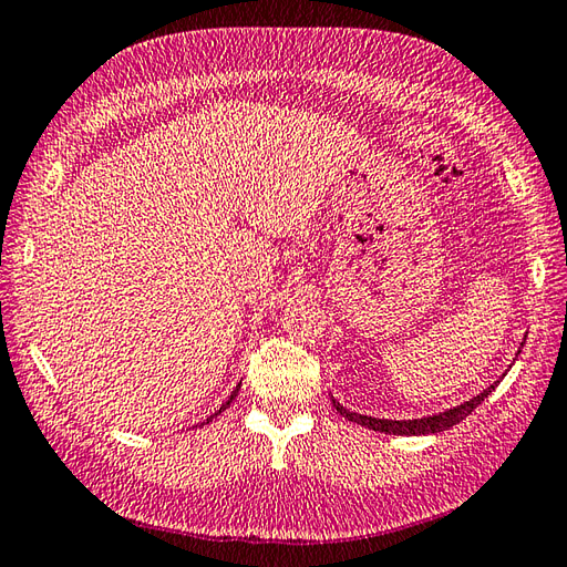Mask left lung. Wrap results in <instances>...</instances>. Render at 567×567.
Listing matches in <instances>:
<instances>
[{
  "mask_svg": "<svg viewBox=\"0 0 567 567\" xmlns=\"http://www.w3.org/2000/svg\"><path fill=\"white\" fill-rule=\"evenodd\" d=\"M526 340V338H524ZM499 384V381H493V384L485 389L483 393H478V396H473L471 401H464L462 405H454L450 408V411L444 413H437V415H430V417H415V420H384V417H372V415H360V413H352L348 411V408L340 405L336 399H333V405L336 411L348 417L350 423H358L362 427H370V430H377V432H386V434H434V432H444L454 427L456 423H462V420L466 415L473 413V408H478L485 399L491 396V393L495 391V386Z\"/></svg>",
  "mask_w": 567,
  "mask_h": 567,
  "instance_id": "left-lung-1",
  "label": "left lung"
}]
</instances>
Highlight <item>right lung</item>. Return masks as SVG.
<instances>
[{
	"instance_id": "1",
	"label": "right lung",
	"mask_w": 567,
	"mask_h": 567,
	"mask_svg": "<svg viewBox=\"0 0 567 567\" xmlns=\"http://www.w3.org/2000/svg\"><path fill=\"white\" fill-rule=\"evenodd\" d=\"M239 386H241V384H239ZM236 393H239V389H236V391H234V393H231V396H229V401H227V403H224V405H221V408H219V411H217V413H215V415H219V413H221V411H227V408H229V403H231V401H234V396H236ZM215 415H209V420H213V417H215ZM209 420H207V423H209Z\"/></svg>"
}]
</instances>
